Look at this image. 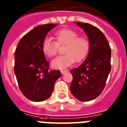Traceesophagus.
Instances as JSON below:
<instances>
[{
    "label": "esophagus",
    "mask_w": 127,
    "mask_h": 127,
    "mask_svg": "<svg viewBox=\"0 0 127 127\" xmlns=\"http://www.w3.org/2000/svg\"><path fill=\"white\" fill-rule=\"evenodd\" d=\"M68 70H61V73H62V74H64L66 72H68Z\"/></svg>",
    "instance_id": "esophagus-1"
}]
</instances>
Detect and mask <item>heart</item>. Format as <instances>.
Instances as JSON below:
<instances>
[{
    "instance_id": "heart-1",
    "label": "heart",
    "mask_w": 127,
    "mask_h": 127,
    "mask_svg": "<svg viewBox=\"0 0 127 127\" xmlns=\"http://www.w3.org/2000/svg\"><path fill=\"white\" fill-rule=\"evenodd\" d=\"M56 41L46 37L43 41L42 51L47 57H54L59 46H64L63 56H59L52 62L55 69H64L71 66L75 60L80 62L86 58L90 50V41L85 36H79L77 31L70 29L58 31L55 34Z\"/></svg>"
}]
</instances>
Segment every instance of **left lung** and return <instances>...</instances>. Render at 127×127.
I'll return each mask as SVG.
<instances>
[{
    "label": "left lung",
    "mask_w": 127,
    "mask_h": 127,
    "mask_svg": "<svg viewBox=\"0 0 127 127\" xmlns=\"http://www.w3.org/2000/svg\"><path fill=\"white\" fill-rule=\"evenodd\" d=\"M75 23L88 37L90 47L86 60L70 70L73 80L70 88L76 98L87 102L98 96L105 86L111 70V50L107 39L99 29L87 23Z\"/></svg>",
    "instance_id": "1"
}]
</instances>
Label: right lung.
<instances>
[{"label": "right lung", "instance_id": "add662e5", "mask_svg": "<svg viewBox=\"0 0 127 127\" xmlns=\"http://www.w3.org/2000/svg\"><path fill=\"white\" fill-rule=\"evenodd\" d=\"M56 25L36 27L21 38L15 50L14 71L18 86L23 95L33 102L48 99L61 75L60 70L48 71L49 63L41 48L47 33Z\"/></svg>", "mask_w": 127, "mask_h": 127}]
</instances>
